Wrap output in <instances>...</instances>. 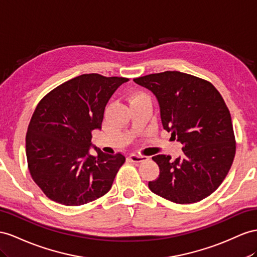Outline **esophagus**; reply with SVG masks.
Listing matches in <instances>:
<instances>
[{
  "instance_id": "34e87169",
  "label": "esophagus",
  "mask_w": 257,
  "mask_h": 257,
  "mask_svg": "<svg viewBox=\"0 0 257 257\" xmlns=\"http://www.w3.org/2000/svg\"><path fill=\"white\" fill-rule=\"evenodd\" d=\"M129 161L131 163H141V162H144L147 160L146 156H140V155H137V154H130L129 155Z\"/></svg>"
}]
</instances>
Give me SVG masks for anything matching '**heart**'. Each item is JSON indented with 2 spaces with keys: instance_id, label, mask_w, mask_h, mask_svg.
<instances>
[{
  "instance_id": "obj_1",
  "label": "heart",
  "mask_w": 257,
  "mask_h": 257,
  "mask_svg": "<svg viewBox=\"0 0 257 257\" xmlns=\"http://www.w3.org/2000/svg\"><path fill=\"white\" fill-rule=\"evenodd\" d=\"M142 97H147L146 95L144 94H141V93H138V94H135L134 96H133V98H131V101H134V100H137V98H142Z\"/></svg>"
}]
</instances>
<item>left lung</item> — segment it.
Returning a JSON list of instances; mask_svg holds the SVG:
<instances>
[{
    "mask_svg": "<svg viewBox=\"0 0 257 257\" xmlns=\"http://www.w3.org/2000/svg\"><path fill=\"white\" fill-rule=\"evenodd\" d=\"M155 95L162 124L182 144L183 154L152 157L160 167L149 182L153 193L179 204L199 202L218 188L235 154L229 109L214 85L180 71H164L134 79Z\"/></svg>",
    "mask_w": 257,
    "mask_h": 257,
    "instance_id": "obj_1",
    "label": "left lung"
}]
</instances>
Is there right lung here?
<instances>
[{"label": "right lung", "mask_w": 257, "mask_h": 257, "mask_svg": "<svg viewBox=\"0 0 257 257\" xmlns=\"http://www.w3.org/2000/svg\"><path fill=\"white\" fill-rule=\"evenodd\" d=\"M129 79L85 74L58 85L38 104L26 136L32 179L50 200L78 206L106 194L126 157L91 142L105 107ZM93 147L95 156L89 153Z\"/></svg>", "instance_id": "1"}]
</instances>
